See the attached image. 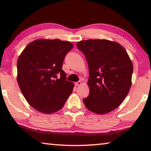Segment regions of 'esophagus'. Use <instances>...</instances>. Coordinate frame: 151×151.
<instances>
[{
	"label": "esophagus",
	"mask_w": 151,
	"mask_h": 151,
	"mask_svg": "<svg viewBox=\"0 0 151 151\" xmlns=\"http://www.w3.org/2000/svg\"><path fill=\"white\" fill-rule=\"evenodd\" d=\"M75 86H80V85H82V82H81V81H78V82H76V83H75Z\"/></svg>",
	"instance_id": "1"
}]
</instances>
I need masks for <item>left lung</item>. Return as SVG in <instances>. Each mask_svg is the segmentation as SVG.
Returning <instances> with one entry per match:
<instances>
[{
  "label": "left lung",
  "mask_w": 151,
  "mask_h": 151,
  "mask_svg": "<svg viewBox=\"0 0 151 151\" xmlns=\"http://www.w3.org/2000/svg\"><path fill=\"white\" fill-rule=\"evenodd\" d=\"M76 47L85 56L90 92L83 103L89 111L105 114L121 104L131 88L133 65L126 50L106 39L81 40Z\"/></svg>",
  "instance_id": "1"
}]
</instances>
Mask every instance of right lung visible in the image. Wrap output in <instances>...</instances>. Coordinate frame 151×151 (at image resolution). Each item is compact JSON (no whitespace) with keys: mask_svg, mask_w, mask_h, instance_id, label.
I'll return each instance as SVG.
<instances>
[{"mask_svg":"<svg viewBox=\"0 0 151 151\" xmlns=\"http://www.w3.org/2000/svg\"><path fill=\"white\" fill-rule=\"evenodd\" d=\"M74 45L59 39H38L28 45L17 60V82L25 99L42 113L59 111L72 93L74 84L62 69ZM61 76L57 79V74Z\"/></svg>","mask_w":151,"mask_h":151,"instance_id":"right-lung-1","label":"right lung"}]
</instances>
